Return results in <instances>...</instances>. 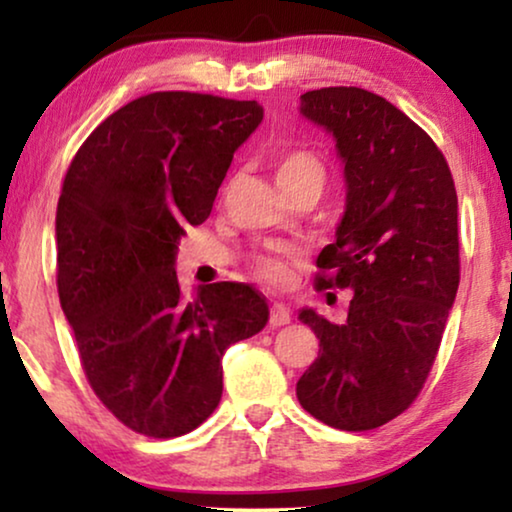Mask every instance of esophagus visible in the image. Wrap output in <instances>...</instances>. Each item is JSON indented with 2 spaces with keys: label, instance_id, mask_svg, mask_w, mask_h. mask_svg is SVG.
Instances as JSON below:
<instances>
[{
  "label": "esophagus",
  "instance_id": "esophagus-1",
  "mask_svg": "<svg viewBox=\"0 0 512 512\" xmlns=\"http://www.w3.org/2000/svg\"><path fill=\"white\" fill-rule=\"evenodd\" d=\"M291 321V312L289 307L282 303H272L270 307V326H284Z\"/></svg>",
  "mask_w": 512,
  "mask_h": 512
}]
</instances>
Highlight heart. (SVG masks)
I'll use <instances>...</instances> for the list:
<instances>
[{
  "mask_svg": "<svg viewBox=\"0 0 512 512\" xmlns=\"http://www.w3.org/2000/svg\"><path fill=\"white\" fill-rule=\"evenodd\" d=\"M275 177L286 195L305 191V188L321 193L326 186L328 172L324 158L319 153L310 149H289L277 156ZM256 275L270 284H284L289 279V268H286V261L282 256L261 254L256 258Z\"/></svg>",
  "mask_w": 512,
  "mask_h": 512,
  "instance_id": "heart-1",
  "label": "heart"
}]
</instances>
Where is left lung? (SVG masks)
<instances>
[{
    "instance_id": "1",
    "label": "left lung",
    "mask_w": 512,
    "mask_h": 512,
    "mask_svg": "<svg viewBox=\"0 0 512 512\" xmlns=\"http://www.w3.org/2000/svg\"><path fill=\"white\" fill-rule=\"evenodd\" d=\"M300 111L333 132L347 181L314 286L354 293L340 324L300 312L319 356L296 396L333 429L370 431L415 403L436 361L459 289L457 191L443 151L384 97L319 88Z\"/></svg>"
}]
</instances>
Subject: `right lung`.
I'll use <instances>...</instances> for the list:
<instances>
[{
    "label": "right lung",
    "instance_id": "right-lung-1",
    "mask_svg": "<svg viewBox=\"0 0 512 512\" xmlns=\"http://www.w3.org/2000/svg\"><path fill=\"white\" fill-rule=\"evenodd\" d=\"M261 121L256 100L160 90L104 118L67 167L60 305L90 389L142 436L198 429L221 401L226 349L268 321L254 286L216 282L186 298L174 272L179 237L212 212Z\"/></svg>",
    "mask_w": 512,
    "mask_h": 512
}]
</instances>
